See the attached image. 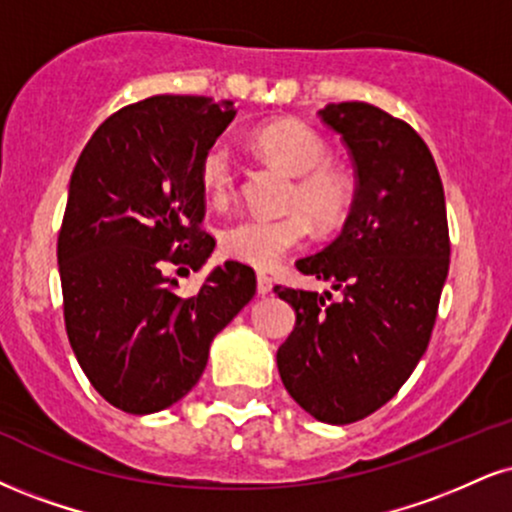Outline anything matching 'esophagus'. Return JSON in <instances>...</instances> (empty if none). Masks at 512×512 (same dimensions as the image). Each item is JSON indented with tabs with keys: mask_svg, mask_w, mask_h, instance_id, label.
I'll return each mask as SVG.
<instances>
[{
	"mask_svg": "<svg viewBox=\"0 0 512 512\" xmlns=\"http://www.w3.org/2000/svg\"><path fill=\"white\" fill-rule=\"evenodd\" d=\"M257 293L267 295L272 293V279L267 274H257Z\"/></svg>",
	"mask_w": 512,
	"mask_h": 512,
	"instance_id": "esophagus-1",
	"label": "esophagus"
}]
</instances>
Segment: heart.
Listing matches in <instances>:
<instances>
[{
    "mask_svg": "<svg viewBox=\"0 0 512 512\" xmlns=\"http://www.w3.org/2000/svg\"><path fill=\"white\" fill-rule=\"evenodd\" d=\"M250 145L269 162L281 166L295 181L291 207L283 217L248 214L221 231V252L255 269H274L288 252L310 238L313 217L319 229H336L353 205V181L331 164V145L317 128L298 119H274L250 133ZM200 183L214 205L236 193V166L226 143H212L200 159ZM304 212L300 213L299 209Z\"/></svg>",
    "mask_w": 512,
    "mask_h": 512,
    "instance_id": "1",
    "label": "heart"
}]
</instances>
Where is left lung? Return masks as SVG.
I'll list each match as a JSON object with an SVG mask.
<instances>
[{
    "label": "left lung",
    "instance_id": "1",
    "mask_svg": "<svg viewBox=\"0 0 512 512\" xmlns=\"http://www.w3.org/2000/svg\"><path fill=\"white\" fill-rule=\"evenodd\" d=\"M319 116L346 143L357 190L341 236L295 267L343 298L276 286L295 310L276 365L315 420L350 424L389 403L427 350L451 240L439 169L415 128L367 102Z\"/></svg>",
    "mask_w": 512,
    "mask_h": 512
}]
</instances>
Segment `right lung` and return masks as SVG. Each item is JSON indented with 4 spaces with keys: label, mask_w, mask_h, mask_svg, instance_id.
<instances>
[{
    "label": "right lung",
    "mask_w": 512,
    "mask_h": 512,
    "mask_svg": "<svg viewBox=\"0 0 512 512\" xmlns=\"http://www.w3.org/2000/svg\"><path fill=\"white\" fill-rule=\"evenodd\" d=\"M233 116L229 100L147 97L92 133L71 174L57 240L66 334L95 391L131 415L186 396L209 343L255 295V272L240 262L214 269L190 298L169 274L212 255L200 159Z\"/></svg>",
    "instance_id": "obj_1"
}]
</instances>
